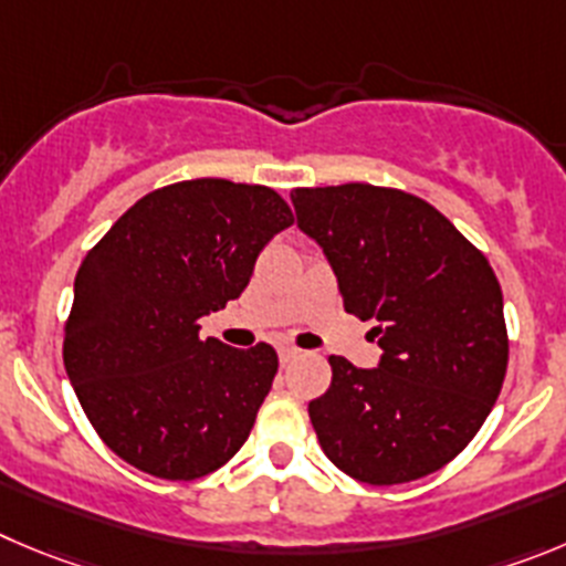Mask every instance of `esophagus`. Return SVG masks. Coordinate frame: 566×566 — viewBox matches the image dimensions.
<instances>
[{
    "mask_svg": "<svg viewBox=\"0 0 566 566\" xmlns=\"http://www.w3.org/2000/svg\"><path fill=\"white\" fill-rule=\"evenodd\" d=\"M298 355H301V348L290 346V343H282V346H279V363H282V366H287V363L295 360Z\"/></svg>",
    "mask_w": 566,
    "mask_h": 566,
    "instance_id": "esophagus-1",
    "label": "esophagus"
}]
</instances>
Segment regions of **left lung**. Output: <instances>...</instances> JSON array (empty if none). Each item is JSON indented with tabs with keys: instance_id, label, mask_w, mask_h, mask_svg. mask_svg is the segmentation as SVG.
<instances>
[{
	"instance_id": "obj_1",
	"label": "left lung",
	"mask_w": 566,
	"mask_h": 566,
	"mask_svg": "<svg viewBox=\"0 0 566 566\" xmlns=\"http://www.w3.org/2000/svg\"><path fill=\"white\" fill-rule=\"evenodd\" d=\"M324 248L343 310L377 321L379 368L329 357L310 421L332 463L371 485L410 483L461 455L509 368L503 290L483 251L436 206L374 184L290 192Z\"/></svg>"
}]
</instances>
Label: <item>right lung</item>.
<instances>
[{"label":"right lung","mask_w":566,"mask_h":566,"mask_svg":"<svg viewBox=\"0 0 566 566\" xmlns=\"http://www.w3.org/2000/svg\"><path fill=\"white\" fill-rule=\"evenodd\" d=\"M293 226L271 187L195 178L136 200L86 253L63 326V366L114 455L195 480L237 455L279 371L276 348H231L198 321L251 282Z\"/></svg>","instance_id":"1"}]
</instances>
